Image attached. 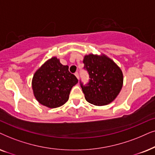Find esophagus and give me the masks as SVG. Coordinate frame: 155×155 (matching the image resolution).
<instances>
[{"mask_svg":"<svg viewBox=\"0 0 155 155\" xmlns=\"http://www.w3.org/2000/svg\"><path fill=\"white\" fill-rule=\"evenodd\" d=\"M75 76H76V77L78 79H79V73H78V72H76L75 73Z\"/></svg>","mask_w":155,"mask_h":155,"instance_id":"esophagus-1","label":"esophagus"}]
</instances>
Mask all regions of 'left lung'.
<instances>
[{
	"label": "left lung",
	"instance_id": "left-lung-1",
	"mask_svg": "<svg viewBox=\"0 0 155 155\" xmlns=\"http://www.w3.org/2000/svg\"><path fill=\"white\" fill-rule=\"evenodd\" d=\"M84 69L89 74V83L81 86L86 100L95 106L113 102L122 89L123 74L118 66L106 54L84 56Z\"/></svg>",
	"mask_w": 155,
	"mask_h": 155
}]
</instances>
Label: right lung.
<instances>
[{
	"label": "right lung",
	"instance_id": "1",
	"mask_svg": "<svg viewBox=\"0 0 155 155\" xmlns=\"http://www.w3.org/2000/svg\"><path fill=\"white\" fill-rule=\"evenodd\" d=\"M78 79L56 57L45 61L32 80L33 94L40 104L49 108L61 106L69 100L72 87Z\"/></svg>",
	"mask_w": 155,
	"mask_h": 155
}]
</instances>
